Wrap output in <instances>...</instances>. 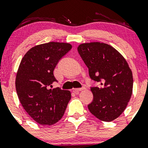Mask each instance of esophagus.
Listing matches in <instances>:
<instances>
[{"label":"esophagus","instance_id":"34e87169","mask_svg":"<svg viewBox=\"0 0 148 148\" xmlns=\"http://www.w3.org/2000/svg\"><path fill=\"white\" fill-rule=\"evenodd\" d=\"M85 89H86V88L85 87H83L81 88H75V89H74V93H76V94H77V93H79L80 91L83 90H85Z\"/></svg>","mask_w":148,"mask_h":148}]
</instances>
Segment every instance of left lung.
I'll use <instances>...</instances> for the list:
<instances>
[{
    "label": "left lung",
    "instance_id": "left-lung-1",
    "mask_svg": "<svg viewBox=\"0 0 148 148\" xmlns=\"http://www.w3.org/2000/svg\"><path fill=\"white\" fill-rule=\"evenodd\" d=\"M77 50L90 79L100 83L99 87L91 88L93 100L88 109L100 120L113 121L123 113L132 95L133 76L128 63L116 49L105 43H84Z\"/></svg>",
    "mask_w": 148,
    "mask_h": 148
}]
</instances>
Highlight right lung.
Wrapping results in <instances>:
<instances>
[{"instance_id":"add662e5","label":"right lung","mask_w":148,"mask_h":148,"mask_svg":"<svg viewBox=\"0 0 148 148\" xmlns=\"http://www.w3.org/2000/svg\"><path fill=\"white\" fill-rule=\"evenodd\" d=\"M63 42H51L33 47L25 54L16 73V90L22 106L42 125H52L63 116L71 92L60 88L51 89L56 81L53 70L72 49Z\"/></svg>"}]
</instances>
